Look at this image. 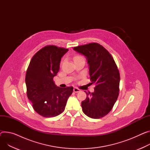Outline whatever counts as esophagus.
Segmentation results:
<instances>
[{"label": "esophagus", "mask_w": 150, "mask_h": 150, "mask_svg": "<svg viewBox=\"0 0 150 150\" xmlns=\"http://www.w3.org/2000/svg\"><path fill=\"white\" fill-rule=\"evenodd\" d=\"M73 91H74V93H79V92L80 91V90L79 88H74Z\"/></svg>", "instance_id": "obj_1"}]
</instances>
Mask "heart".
I'll use <instances>...</instances> for the list:
<instances>
[{
  "label": "heart",
  "instance_id": "obj_1",
  "mask_svg": "<svg viewBox=\"0 0 150 150\" xmlns=\"http://www.w3.org/2000/svg\"><path fill=\"white\" fill-rule=\"evenodd\" d=\"M84 59V57L80 55H76L74 57V60H77V59Z\"/></svg>",
  "mask_w": 150,
  "mask_h": 150
}]
</instances>
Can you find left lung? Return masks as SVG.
Instances as JSON below:
<instances>
[{"instance_id":"1","label":"left lung","mask_w":150,"mask_h":150,"mask_svg":"<svg viewBox=\"0 0 150 150\" xmlns=\"http://www.w3.org/2000/svg\"><path fill=\"white\" fill-rule=\"evenodd\" d=\"M86 57L89 66L91 83L95 84L94 93H86L82 102L83 113L91 118L104 117L112 110L120 91V76L112 56L103 46L93 42L74 47Z\"/></svg>"}]
</instances>
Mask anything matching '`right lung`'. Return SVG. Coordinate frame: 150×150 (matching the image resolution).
<instances>
[{"label": "right lung", "instance_id": "right-lung-1", "mask_svg": "<svg viewBox=\"0 0 150 150\" xmlns=\"http://www.w3.org/2000/svg\"><path fill=\"white\" fill-rule=\"evenodd\" d=\"M68 50L53 45L45 46L34 54L27 69V96L33 109L43 117H54L62 113L73 91V87L60 88L53 81L59 70L61 57Z\"/></svg>", "mask_w": 150, "mask_h": 150}]
</instances>
